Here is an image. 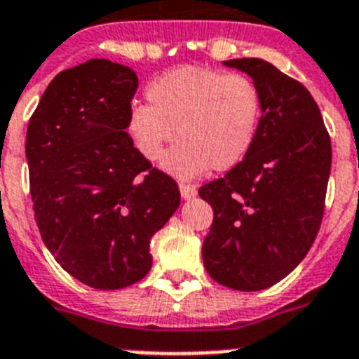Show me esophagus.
<instances>
[{"instance_id":"esophagus-1","label":"esophagus","mask_w":359,"mask_h":359,"mask_svg":"<svg viewBox=\"0 0 359 359\" xmlns=\"http://www.w3.org/2000/svg\"><path fill=\"white\" fill-rule=\"evenodd\" d=\"M180 193H182L183 200H191L196 196V187H194V185H185V183H180Z\"/></svg>"}]
</instances>
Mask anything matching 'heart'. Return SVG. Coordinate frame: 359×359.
Wrapping results in <instances>:
<instances>
[{"instance_id": "b5f03b06", "label": "heart", "mask_w": 359, "mask_h": 359, "mask_svg": "<svg viewBox=\"0 0 359 359\" xmlns=\"http://www.w3.org/2000/svg\"><path fill=\"white\" fill-rule=\"evenodd\" d=\"M148 107H133L125 130L142 159L157 163L180 180L211 168L230 170L255 146L262 97L251 79L205 67H177L146 88ZM177 130L174 131L173 129Z\"/></svg>"}]
</instances>
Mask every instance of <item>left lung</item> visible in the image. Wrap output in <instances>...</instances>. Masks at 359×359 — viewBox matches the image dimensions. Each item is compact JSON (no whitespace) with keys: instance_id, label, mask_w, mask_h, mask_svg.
<instances>
[{"instance_id":"1","label":"left lung","mask_w":359,"mask_h":359,"mask_svg":"<svg viewBox=\"0 0 359 359\" xmlns=\"http://www.w3.org/2000/svg\"><path fill=\"white\" fill-rule=\"evenodd\" d=\"M223 65L251 76L262 118L245 159L200 187V198L213 208L202 258L219 285L255 292L285 279L309 252L324 215L332 142L298 80L258 57Z\"/></svg>"}]
</instances>
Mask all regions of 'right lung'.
Returning a JSON list of instances; mask_svg holds the SVG:
<instances>
[{
	"mask_svg": "<svg viewBox=\"0 0 359 359\" xmlns=\"http://www.w3.org/2000/svg\"><path fill=\"white\" fill-rule=\"evenodd\" d=\"M136 88L129 67L86 61L50 82L27 125L41 238L67 273L99 290L146 277L151 238L180 205L176 182L125 133Z\"/></svg>",
	"mask_w": 359,
	"mask_h": 359,
	"instance_id": "add662e5",
	"label": "right lung"
}]
</instances>
